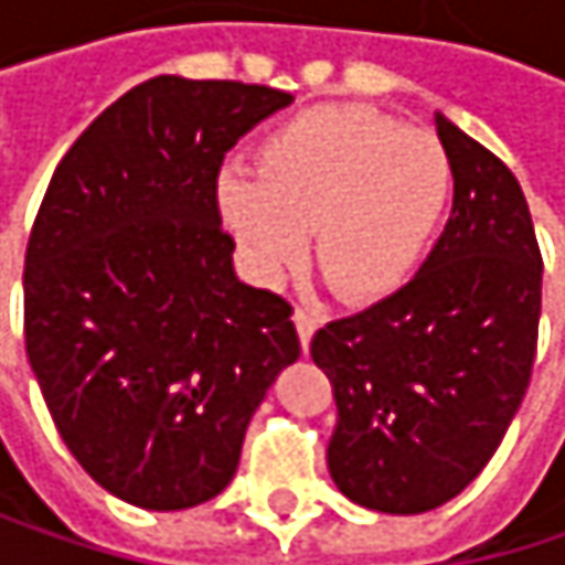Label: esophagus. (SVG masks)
<instances>
[{"mask_svg": "<svg viewBox=\"0 0 565 565\" xmlns=\"http://www.w3.org/2000/svg\"><path fill=\"white\" fill-rule=\"evenodd\" d=\"M294 327H297V337H300V343H303V350H307L310 337H313L317 327H320V313H317V310H307V307H297V310H294Z\"/></svg>", "mask_w": 565, "mask_h": 565, "instance_id": "1", "label": "esophagus"}]
</instances>
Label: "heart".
Masks as SVG:
<instances>
[{
    "label": "heart",
    "mask_w": 565,
    "mask_h": 565,
    "mask_svg": "<svg viewBox=\"0 0 565 565\" xmlns=\"http://www.w3.org/2000/svg\"><path fill=\"white\" fill-rule=\"evenodd\" d=\"M451 185L448 150L431 130L360 104H323L258 143V175L222 172L218 212L258 281H281L310 228L323 281L347 300H373L412 278Z\"/></svg>",
    "instance_id": "1"
}]
</instances>
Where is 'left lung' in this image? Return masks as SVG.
<instances>
[{
  "mask_svg": "<svg viewBox=\"0 0 565 565\" xmlns=\"http://www.w3.org/2000/svg\"><path fill=\"white\" fill-rule=\"evenodd\" d=\"M451 218L418 275L310 340L333 383V484L360 508L425 513L458 498L513 422L536 356L543 258L516 175L435 114Z\"/></svg>",
  "mask_w": 565,
  "mask_h": 565,
  "instance_id": "8db88e82",
  "label": "left lung"
}]
</instances>
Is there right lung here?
<instances>
[{
  "label": "right lung",
  "instance_id": "add662e5",
  "mask_svg": "<svg viewBox=\"0 0 565 565\" xmlns=\"http://www.w3.org/2000/svg\"><path fill=\"white\" fill-rule=\"evenodd\" d=\"M294 97L160 74L64 153L25 252V353L77 465L143 510L212 501L300 356L294 307L238 281L218 170Z\"/></svg>",
  "mask_w": 565,
  "mask_h": 565
}]
</instances>
